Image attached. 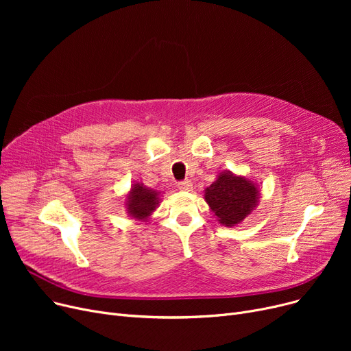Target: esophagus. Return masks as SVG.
<instances>
[{"instance_id":"esophagus-1","label":"esophagus","mask_w":351,"mask_h":351,"mask_svg":"<svg viewBox=\"0 0 351 351\" xmlns=\"http://www.w3.org/2000/svg\"><path fill=\"white\" fill-rule=\"evenodd\" d=\"M178 188H179V191H182V192H191L192 188H193V183H192V180H189V179L182 180V182L178 183Z\"/></svg>"}]
</instances>
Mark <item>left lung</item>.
<instances>
[{"label": "left lung", "mask_w": 351, "mask_h": 351, "mask_svg": "<svg viewBox=\"0 0 351 351\" xmlns=\"http://www.w3.org/2000/svg\"><path fill=\"white\" fill-rule=\"evenodd\" d=\"M259 199L261 191L256 183L230 171L220 172L205 189L206 204L217 222L228 228L242 223L259 204Z\"/></svg>", "instance_id": "obj_1"}]
</instances>
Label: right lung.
Returning <instances> with one entry per match:
<instances>
[{"instance_id":"obj_1","label":"right lung","mask_w":351,"mask_h":351,"mask_svg":"<svg viewBox=\"0 0 351 351\" xmlns=\"http://www.w3.org/2000/svg\"><path fill=\"white\" fill-rule=\"evenodd\" d=\"M160 204V192L145 186L142 182L132 183L125 197L126 213L135 220L146 222Z\"/></svg>"}]
</instances>
